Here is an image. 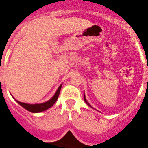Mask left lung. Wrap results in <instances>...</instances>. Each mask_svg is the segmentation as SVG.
Listing matches in <instances>:
<instances>
[{
    "mask_svg": "<svg viewBox=\"0 0 148 148\" xmlns=\"http://www.w3.org/2000/svg\"><path fill=\"white\" fill-rule=\"evenodd\" d=\"M84 101H85V102L87 103V104H88L89 106H90V107H91V106H90V104H89V103H87V100H86V99H85V95H84ZM91 108H92V107H91Z\"/></svg>",
    "mask_w": 148,
    "mask_h": 148,
    "instance_id": "8db88e82",
    "label": "left lung"
}]
</instances>
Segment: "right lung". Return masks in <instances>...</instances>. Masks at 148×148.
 Here are the masks:
<instances>
[{"mask_svg": "<svg viewBox=\"0 0 148 148\" xmlns=\"http://www.w3.org/2000/svg\"><path fill=\"white\" fill-rule=\"evenodd\" d=\"M61 85L59 86V87L58 88L57 91H56V94L54 95L52 99L49 101H47V102L42 103V104H27V103H23L21 102V101H18L16 100L17 102L20 104L21 106H22L23 108H25L26 110H27L28 111L31 112V113H39V112H41V111H44L46 110L49 109V108H51L55 103L56 102V101L58 99V95H59L60 91H61Z\"/></svg>", "mask_w": 148, "mask_h": 148, "instance_id": "add662e5", "label": "right lung"}]
</instances>
